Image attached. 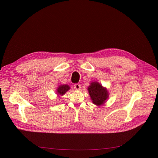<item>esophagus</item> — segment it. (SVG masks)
Returning a JSON list of instances; mask_svg holds the SVG:
<instances>
[{
  "label": "esophagus",
  "mask_w": 158,
  "mask_h": 158,
  "mask_svg": "<svg viewBox=\"0 0 158 158\" xmlns=\"http://www.w3.org/2000/svg\"><path fill=\"white\" fill-rule=\"evenodd\" d=\"M73 88L75 90H79L80 88H81V85L79 84H75L74 86H73Z\"/></svg>",
  "instance_id": "34e87169"
}]
</instances>
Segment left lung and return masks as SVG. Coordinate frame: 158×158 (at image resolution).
I'll return each instance as SVG.
<instances>
[{
  "instance_id": "left-lung-1",
  "label": "left lung",
  "mask_w": 158,
  "mask_h": 158,
  "mask_svg": "<svg viewBox=\"0 0 158 158\" xmlns=\"http://www.w3.org/2000/svg\"><path fill=\"white\" fill-rule=\"evenodd\" d=\"M88 91L92 102L96 106L103 105L108 99L109 94L106 88L102 86L97 81L91 82L88 87Z\"/></svg>"
}]
</instances>
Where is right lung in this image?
Instances as JSON below:
<instances>
[{
    "mask_svg": "<svg viewBox=\"0 0 158 158\" xmlns=\"http://www.w3.org/2000/svg\"><path fill=\"white\" fill-rule=\"evenodd\" d=\"M70 89V87L68 85H60L56 89V94L58 97L62 96L65 94L66 92H68Z\"/></svg>",
    "mask_w": 158,
    "mask_h": 158,
    "instance_id": "right-lung-1",
    "label": "right lung"
}]
</instances>
